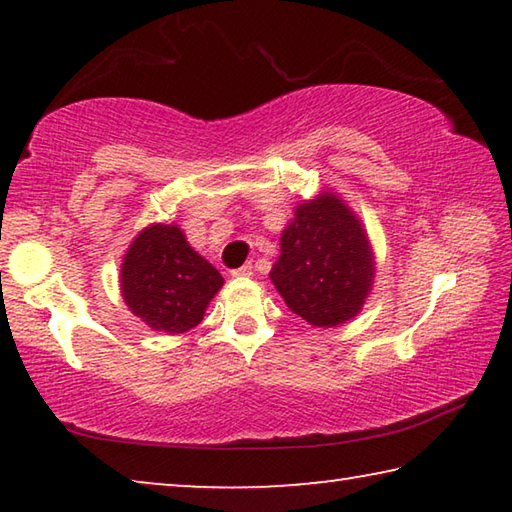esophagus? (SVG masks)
Listing matches in <instances>:
<instances>
[{"instance_id":"34e87169","label":"esophagus","mask_w":512,"mask_h":512,"mask_svg":"<svg viewBox=\"0 0 512 512\" xmlns=\"http://www.w3.org/2000/svg\"><path fill=\"white\" fill-rule=\"evenodd\" d=\"M250 275H253V264H250V262L232 271V277H250Z\"/></svg>"}]
</instances>
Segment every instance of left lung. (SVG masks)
Instances as JSON below:
<instances>
[{"instance_id":"1","label":"left lung","mask_w":512,"mask_h":512,"mask_svg":"<svg viewBox=\"0 0 512 512\" xmlns=\"http://www.w3.org/2000/svg\"><path fill=\"white\" fill-rule=\"evenodd\" d=\"M271 280L287 307L314 327H336L361 311L375 280L370 239L334 192L300 203L282 230Z\"/></svg>"}]
</instances>
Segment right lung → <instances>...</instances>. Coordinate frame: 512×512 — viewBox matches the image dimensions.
<instances>
[{
  "instance_id": "add662e5",
  "label": "right lung",
  "mask_w": 512,
  "mask_h": 512,
  "mask_svg": "<svg viewBox=\"0 0 512 512\" xmlns=\"http://www.w3.org/2000/svg\"><path fill=\"white\" fill-rule=\"evenodd\" d=\"M119 287L144 325L183 334L201 323L223 277L187 244L178 225L153 223L126 250Z\"/></svg>"
}]
</instances>
